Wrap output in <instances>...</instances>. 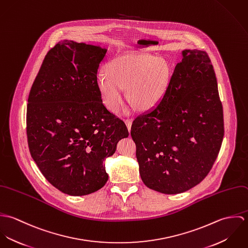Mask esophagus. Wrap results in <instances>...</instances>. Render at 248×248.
<instances>
[{"instance_id":"34e87169","label":"esophagus","mask_w":248,"mask_h":248,"mask_svg":"<svg viewBox=\"0 0 248 248\" xmlns=\"http://www.w3.org/2000/svg\"><path fill=\"white\" fill-rule=\"evenodd\" d=\"M124 122H125V124H126V126H127V128H128V130H129V132H131V127H132V119H124Z\"/></svg>"}]
</instances>
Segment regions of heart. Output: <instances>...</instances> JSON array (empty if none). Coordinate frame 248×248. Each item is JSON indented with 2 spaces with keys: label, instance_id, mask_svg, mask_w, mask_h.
I'll list each match as a JSON object with an SVG mask.
<instances>
[{
  "label": "heart",
  "instance_id": "obj_1",
  "mask_svg": "<svg viewBox=\"0 0 248 248\" xmlns=\"http://www.w3.org/2000/svg\"><path fill=\"white\" fill-rule=\"evenodd\" d=\"M170 79L168 64L145 53H123L111 59L106 72L100 71L96 83L104 105L116 111L127 88L129 99L140 109L155 106L163 97Z\"/></svg>",
  "mask_w": 248,
  "mask_h": 248
}]
</instances>
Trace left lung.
I'll list each match as a JSON object with an SVG mask.
<instances>
[{"label": "left lung", "mask_w": 248, "mask_h": 248, "mask_svg": "<svg viewBox=\"0 0 248 248\" xmlns=\"http://www.w3.org/2000/svg\"><path fill=\"white\" fill-rule=\"evenodd\" d=\"M182 56L160 102L139 115L131 128L142 181L170 195L204 179L224 135L222 104L208 53L186 49Z\"/></svg>", "instance_id": "left-lung-1"}]
</instances>
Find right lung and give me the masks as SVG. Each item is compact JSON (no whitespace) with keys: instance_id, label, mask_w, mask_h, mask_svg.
<instances>
[{"instance_id":"add662e5","label":"right lung","mask_w":248,"mask_h":248,"mask_svg":"<svg viewBox=\"0 0 248 248\" xmlns=\"http://www.w3.org/2000/svg\"><path fill=\"white\" fill-rule=\"evenodd\" d=\"M106 52L84 43L59 42L45 56L29 95L31 155L46 179L71 196L89 195L106 184L103 161L129 136L97 88Z\"/></svg>"}]
</instances>
